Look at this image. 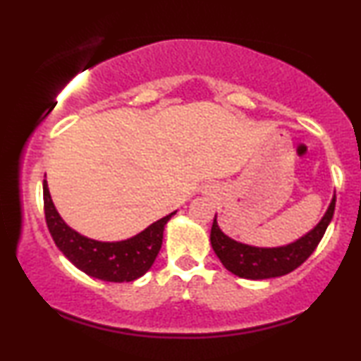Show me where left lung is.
Listing matches in <instances>:
<instances>
[{
    "label": "left lung",
    "mask_w": 361,
    "mask_h": 361,
    "mask_svg": "<svg viewBox=\"0 0 361 361\" xmlns=\"http://www.w3.org/2000/svg\"><path fill=\"white\" fill-rule=\"evenodd\" d=\"M335 209V195L332 196L326 214L314 229L304 233L298 240L281 247H255L242 243L226 235L217 224V214L211 227V245L222 265L235 276L245 280H268L283 276L296 270L311 257L321 238L331 224Z\"/></svg>",
    "instance_id": "8db88e82"
}]
</instances>
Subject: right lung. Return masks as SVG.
I'll return each instance as SVG.
<instances>
[{"label":"right lung","mask_w":361,"mask_h":361,"mask_svg":"<svg viewBox=\"0 0 361 361\" xmlns=\"http://www.w3.org/2000/svg\"><path fill=\"white\" fill-rule=\"evenodd\" d=\"M44 211L59 250L88 276L111 283L134 281L150 270L161 248L166 222L176 214V211L170 212L126 240H94L81 235L62 219L50 196L47 180H44Z\"/></svg>","instance_id":"right-lung-1"}]
</instances>
